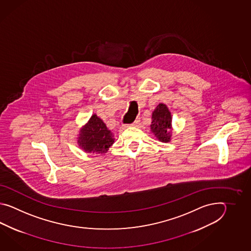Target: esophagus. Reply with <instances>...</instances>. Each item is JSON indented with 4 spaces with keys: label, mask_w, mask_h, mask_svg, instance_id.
I'll use <instances>...</instances> for the list:
<instances>
[{
    "label": "esophagus",
    "mask_w": 251,
    "mask_h": 251,
    "mask_svg": "<svg viewBox=\"0 0 251 251\" xmlns=\"http://www.w3.org/2000/svg\"><path fill=\"white\" fill-rule=\"evenodd\" d=\"M139 122H140V120H139V118H137L133 123L130 124V125L126 126V127H129V126H137V125H138Z\"/></svg>",
    "instance_id": "obj_1"
}]
</instances>
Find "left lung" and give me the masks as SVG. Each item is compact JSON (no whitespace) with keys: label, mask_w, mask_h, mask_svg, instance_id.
Here are the masks:
<instances>
[{"label":"left lung","mask_w":251,"mask_h":251,"mask_svg":"<svg viewBox=\"0 0 251 251\" xmlns=\"http://www.w3.org/2000/svg\"><path fill=\"white\" fill-rule=\"evenodd\" d=\"M151 130L156 138L162 143L171 142V114L165 104L160 103L151 116Z\"/></svg>","instance_id":"1"}]
</instances>
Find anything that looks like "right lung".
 <instances>
[{"mask_svg":"<svg viewBox=\"0 0 251 251\" xmlns=\"http://www.w3.org/2000/svg\"><path fill=\"white\" fill-rule=\"evenodd\" d=\"M114 135L97 115H92L85 126L80 128L78 145L87 153L104 154L114 144Z\"/></svg>","mask_w":251,"mask_h":251,"instance_id":"right-lung-1","label":"right lung"}]
</instances>
